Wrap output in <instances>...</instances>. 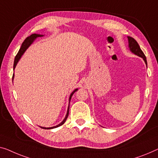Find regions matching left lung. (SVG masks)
Masks as SVG:
<instances>
[{
    "label": "left lung",
    "mask_w": 158,
    "mask_h": 158,
    "mask_svg": "<svg viewBox=\"0 0 158 158\" xmlns=\"http://www.w3.org/2000/svg\"><path fill=\"white\" fill-rule=\"evenodd\" d=\"M128 42H129V48H130L131 51L132 52L135 54V55L142 57L143 60H144L145 64H147L146 56H145V54L143 53V52L141 50L139 44H138L137 41L131 37H128Z\"/></svg>",
    "instance_id": "obj_1"
}]
</instances>
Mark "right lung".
<instances>
[{"instance_id": "1", "label": "right lung", "mask_w": 158, "mask_h": 158, "mask_svg": "<svg viewBox=\"0 0 158 158\" xmlns=\"http://www.w3.org/2000/svg\"><path fill=\"white\" fill-rule=\"evenodd\" d=\"M41 36H42V35H37V34H32V35H30V36L27 37V38L25 40L24 42H23L22 45H21V48H20V49H19L18 54H17V55H16L15 57V60H14V64H13V68H14V69H15V66H16V64H17V63L18 62V60H20V58L21 57V56L23 55V54L24 53V52H25V50H26V49L28 48V47H29V46L30 45V44H32V42L34 41V40H35V38H36V37H41ZM77 90H78V89H75V90L72 93L71 95H70L69 102H70V100H71L72 96L73 94H74L75 91H77ZM69 107H68L67 114V115H66L64 119L63 120V121L62 122V123H60L59 125H57V126H54V127H51V128H44V127H40V128H43V129H52V128H57V127H60V126H62V125L65 123L66 120H67L68 116H69Z\"/></svg>"}]
</instances>
